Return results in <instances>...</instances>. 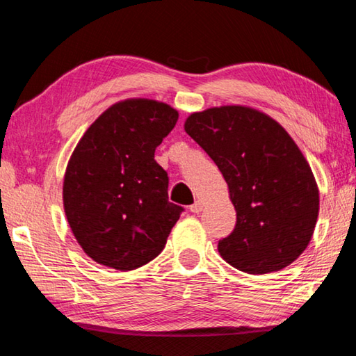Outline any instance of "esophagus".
Masks as SVG:
<instances>
[{
	"mask_svg": "<svg viewBox=\"0 0 356 356\" xmlns=\"http://www.w3.org/2000/svg\"><path fill=\"white\" fill-rule=\"evenodd\" d=\"M189 209H191V213H194V214L202 213V209H203V203H202V202H195L194 204H191Z\"/></svg>",
	"mask_w": 356,
	"mask_h": 356,
	"instance_id": "esophagus-1",
	"label": "esophagus"
}]
</instances>
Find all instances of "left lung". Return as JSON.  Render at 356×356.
Here are the masks:
<instances>
[{
    "label": "left lung",
    "instance_id": "left-lung-1",
    "mask_svg": "<svg viewBox=\"0 0 356 356\" xmlns=\"http://www.w3.org/2000/svg\"><path fill=\"white\" fill-rule=\"evenodd\" d=\"M184 131L219 167L236 227L219 241L229 266L252 275L284 269L307 250L319 216V188L282 124L248 106L194 112Z\"/></svg>",
    "mask_w": 356,
    "mask_h": 356
}]
</instances>
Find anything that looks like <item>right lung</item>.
Here are the masks:
<instances>
[{
  "mask_svg": "<svg viewBox=\"0 0 356 356\" xmlns=\"http://www.w3.org/2000/svg\"><path fill=\"white\" fill-rule=\"evenodd\" d=\"M178 111L148 98L112 104L93 122L68 159L62 200L87 257L127 272L164 248L183 208L168 202V177L154 149Z\"/></svg>",
  "mask_w": 356,
  "mask_h": 356,
  "instance_id": "right-lung-1",
  "label": "right lung"
}]
</instances>
